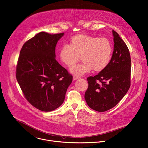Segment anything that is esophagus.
<instances>
[{
    "label": "esophagus",
    "instance_id": "obj_1",
    "mask_svg": "<svg viewBox=\"0 0 148 148\" xmlns=\"http://www.w3.org/2000/svg\"><path fill=\"white\" fill-rule=\"evenodd\" d=\"M78 78H79V77H78V76H77V75H74V76H73V79H74V80H75V79H78Z\"/></svg>",
    "mask_w": 148,
    "mask_h": 148
}]
</instances>
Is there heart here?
I'll list each match as a JSON object with an SVG mask.
<instances>
[{
	"label": "heart",
	"mask_w": 148,
	"mask_h": 148,
	"mask_svg": "<svg viewBox=\"0 0 148 148\" xmlns=\"http://www.w3.org/2000/svg\"><path fill=\"white\" fill-rule=\"evenodd\" d=\"M112 51L111 42L106 38L79 35L71 38L70 45L65 44L62 46L60 58L62 63L70 67L81 57L83 62L70 68L71 73L81 75L92 69L96 72L104 70L110 62Z\"/></svg>",
	"instance_id": "1"
}]
</instances>
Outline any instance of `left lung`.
Segmentation results:
<instances>
[{
	"mask_svg": "<svg viewBox=\"0 0 148 148\" xmlns=\"http://www.w3.org/2000/svg\"><path fill=\"white\" fill-rule=\"evenodd\" d=\"M114 51L110 62L97 75L88 77L84 98L91 109L103 112L114 107L125 96L130 86L131 59L129 49L113 30Z\"/></svg>",
	"mask_w": 148,
	"mask_h": 148,
	"instance_id": "8db88e82",
	"label": "left lung"
}]
</instances>
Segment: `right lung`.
I'll return each mask as SVG.
<instances>
[{"label": "right lung", "instance_id": "obj_1", "mask_svg": "<svg viewBox=\"0 0 148 148\" xmlns=\"http://www.w3.org/2000/svg\"><path fill=\"white\" fill-rule=\"evenodd\" d=\"M64 33L39 32L22 46L16 77L27 101L43 112L64 102L73 76L56 60V47Z\"/></svg>", "mask_w": 148, "mask_h": 148}]
</instances>
